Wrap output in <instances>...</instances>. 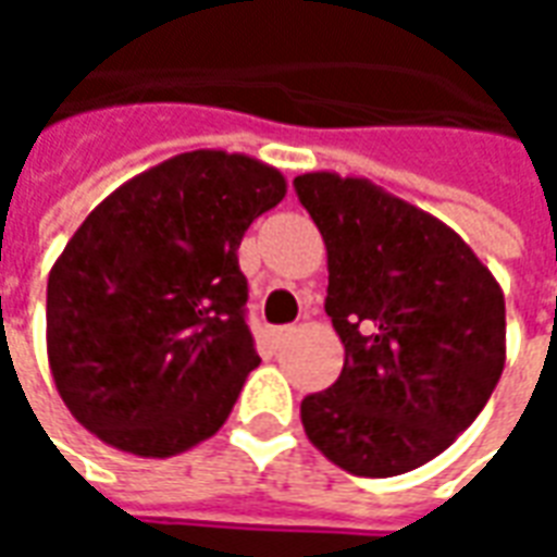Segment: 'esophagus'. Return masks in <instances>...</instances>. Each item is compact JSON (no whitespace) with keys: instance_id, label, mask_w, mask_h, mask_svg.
Here are the masks:
<instances>
[{"instance_id":"1","label":"esophagus","mask_w":557,"mask_h":557,"mask_svg":"<svg viewBox=\"0 0 557 557\" xmlns=\"http://www.w3.org/2000/svg\"><path fill=\"white\" fill-rule=\"evenodd\" d=\"M289 334H292L289 325H268L265 331H262V337H265V343L271 346V349H277L280 343L289 337Z\"/></svg>"}]
</instances>
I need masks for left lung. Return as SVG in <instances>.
I'll list each match as a JSON object with an SVG mask.
<instances>
[{
  "label": "left lung",
  "mask_w": 557,
  "mask_h": 557,
  "mask_svg": "<svg viewBox=\"0 0 557 557\" xmlns=\"http://www.w3.org/2000/svg\"><path fill=\"white\" fill-rule=\"evenodd\" d=\"M292 184L325 238V313L346 346L337 382L301 399L307 438L358 478L406 474L490 403L504 370V295L426 211L334 172Z\"/></svg>",
  "instance_id": "obj_1"
}]
</instances>
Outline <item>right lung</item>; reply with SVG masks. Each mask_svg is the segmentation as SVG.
Listing matches in <instances>:
<instances>
[{
    "instance_id": "add662e5",
    "label": "right lung",
    "mask_w": 557,
    "mask_h": 557,
    "mask_svg": "<svg viewBox=\"0 0 557 557\" xmlns=\"http://www.w3.org/2000/svg\"><path fill=\"white\" fill-rule=\"evenodd\" d=\"M283 196L259 160L187 151L83 220L47 280V355L86 430L172 456L223 426L259 363L238 247Z\"/></svg>"
}]
</instances>
